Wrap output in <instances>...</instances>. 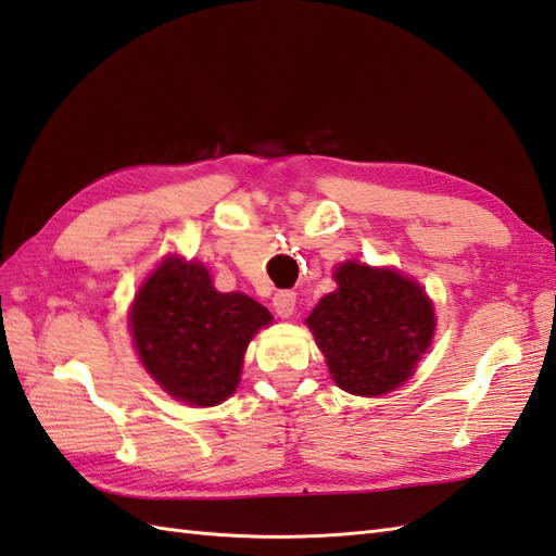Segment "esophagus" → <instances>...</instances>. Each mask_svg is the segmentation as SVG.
<instances>
[{"label": "esophagus", "mask_w": 556, "mask_h": 556, "mask_svg": "<svg viewBox=\"0 0 556 556\" xmlns=\"http://www.w3.org/2000/svg\"><path fill=\"white\" fill-rule=\"evenodd\" d=\"M271 305L279 317H291L293 311H296V293L293 291H277L275 299H271Z\"/></svg>", "instance_id": "obj_1"}]
</instances>
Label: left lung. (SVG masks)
Here are the masks:
<instances>
[{"label":"left lung","mask_w":556,"mask_h":556,"mask_svg":"<svg viewBox=\"0 0 556 556\" xmlns=\"http://www.w3.org/2000/svg\"><path fill=\"white\" fill-rule=\"evenodd\" d=\"M339 289L315 305L308 323L334 382L349 394L380 396L406 382L430 346L432 303L394 269L346 263Z\"/></svg>","instance_id":"8db88e82"}]
</instances>
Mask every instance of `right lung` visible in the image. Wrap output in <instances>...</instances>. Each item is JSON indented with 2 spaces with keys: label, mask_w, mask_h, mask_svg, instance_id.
Returning <instances> with one entry per match:
<instances>
[{
  "label": "right lung",
  "mask_w": 556,
  "mask_h": 556,
  "mask_svg": "<svg viewBox=\"0 0 556 556\" xmlns=\"http://www.w3.org/2000/svg\"><path fill=\"white\" fill-rule=\"evenodd\" d=\"M271 315L245 293H219L200 263L167 257L140 287L131 332L146 370L174 399L215 406L239 387L248 341Z\"/></svg>",
  "instance_id": "obj_1"
}]
</instances>
